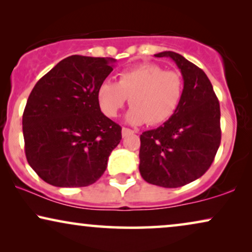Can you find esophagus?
Instances as JSON below:
<instances>
[{
  "label": "esophagus",
  "instance_id": "1",
  "mask_svg": "<svg viewBox=\"0 0 252 252\" xmlns=\"http://www.w3.org/2000/svg\"><path fill=\"white\" fill-rule=\"evenodd\" d=\"M134 130L129 129V128H126V127H123L122 129V134H123V137H125L127 135H129V134H133Z\"/></svg>",
  "mask_w": 252,
  "mask_h": 252
}]
</instances>
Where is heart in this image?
Segmentation results:
<instances>
[{
	"mask_svg": "<svg viewBox=\"0 0 252 252\" xmlns=\"http://www.w3.org/2000/svg\"><path fill=\"white\" fill-rule=\"evenodd\" d=\"M185 92L182 75L166 71L156 64H142L126 68L117 82L105 80L97 88V102L106 117H116L129 97L133 106L127 122L133 125H159L177 112Z\"/></svg>",
	"mask_w": 252,
	"mask_h": 252,
	"instance_id": "obj_1",
	"label": "heart"
}]
</instances>
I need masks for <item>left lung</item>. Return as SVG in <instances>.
I'll list each match as a JSON object with an SVG mask.
<instances>
[{
  "mask_svg": "<svg viewBox=\"0 0 252 252\" xmlns=\"http://www.w3.org/2000/svg\"><path fill=\"white\" fill-rule=\"evenodd\" d=\"M185 92L177 112L156 129L140 136V173L147 182L178 188L201 178L211 166L221 141L220 105L204 71L173 51Z\"/></svg>",
  "mask_w": 252,
  "mask_h": 252,
  "instance_id": "8db88e82",
  "label": "left lung"
}]
</instances>
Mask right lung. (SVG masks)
<instances>
[{"instance_id":"1","label":"right lung","mask_w":252,"mask_h":252,"mask_svg":"<svg viewBox=\"0 0 252 252\" xmlns=\"http://www.w3.org/2000/svg\"><path fill=\"white\" fill-rule=\"evenodd\" d=\"M115 60L72 55L44 74L23 113L30 166L56 187H86L104 173L122 127L104 116L97 88Z\"/></svg>"}]
</instances>
